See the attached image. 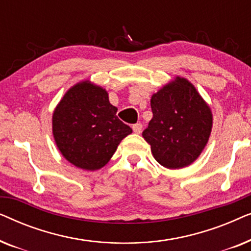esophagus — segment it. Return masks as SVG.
I'll return each instance as SVG.
<instances>
[{
    "label": "esophagus",
    "instance_id": "esophagus-1",
    "mask_svg": "<svg viewBox=\"0 0 251 251\" xmlns=\"http://www.w3.org/2000/svg\"><path fill=\"white\" fill-rule=\"evenodd\" d=\"M142 129H143L142 123H136V125H133V126H132V130H133V132L137 133V135H139V133L142 132Z\"/></svg>",
    "mask_w": 251,
    "mask_h": 251
}]
</instances>
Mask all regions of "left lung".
<instances>
[{
  "label": "left lung",
  "mask_w": 251,
  "mask_h": 251,
  "mask_svg": "<svg viewBox=\"0 0 251 251\" xmlns=\"http://www.w3.org/2000/svg\"><path fill=\"white\" fill-rule=\"evenodd\" d=\"M153 118L143 137L157 162L168 169L188 167L207 146L210 106L187 78L176 76L151 98Z\"/></svg>",
  "instance_id": "8db88e82"
}]
</instances>
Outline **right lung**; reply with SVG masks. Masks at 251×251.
<instances>
[{
	"label": "right lung",
	"instance_id": "right-lung-1",
	"mask_svg": "<svg viewBox=\"0 0 251 251\" xmlns=\"http://www.w3.org/2000/svg\"><path fill=\"white\" fill-rule=\"evenodd\" d=\"M116 112L100 85L83 80L71 87L52 113V135L61 155L83 170L107 164L121 140L132 132Z\"/></svg>",
	"mask_w": 251,
	"mask_h": 251
}]
</instances>
